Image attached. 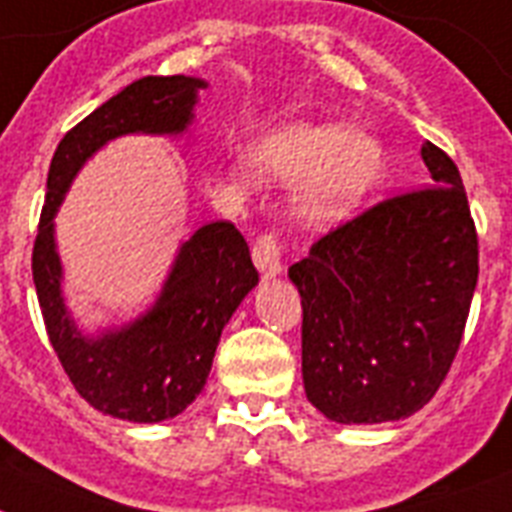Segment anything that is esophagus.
Here are the masks:
<instances>
[{
  "label": "esophagus",
  "instance_id": "esophagus-1",
  "mask_svg": "<svg viewBox=\"0 0 512 512\" xmlns=\"http://www.w3.org/2000/svg\"><path fill=\"white\" fill-rule=\"evenodd\" d=\"M252 260H255L257 270L268 278L278 276L284 270V265H281V249H278L276 239L268 234L260 236L255 242V247H252Z\"/></svg>",
  "mask_w": 512,
  "mask_h": 512
}]
</instances>
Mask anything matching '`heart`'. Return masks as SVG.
<instances>
[{"label": "heart", "mask_w": 512, "mask_h": 512, "mask_svg": "<svg viewBox=\"0 0 512 512\" xmlns=\"http://www.w3.org/2000/svg\"><path fill=\"white\" fill-rule=\"evenodd\" d=\"M249 165L260 178L297 181L294 213L310 226H328L352 215L376 189L384 149L365 131L336 123L294 120L270 128L252 144Z\"/></svg>", "instance_id": "heart-1"}]
</instances>
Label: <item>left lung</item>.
Listing matches in <instances>:
<instances>
[{
	"instance_id": "left-lung-1",
	"label": "left lung",
	"mask_w": 512,
	"mask_h": 512,
	"mask_svg": "<svg viewBox=\"0 0 512 512\" xmlns=\"http://www.w3.org/2000/svg\"><path fill=\"white\" fill-rule=\"evenodd\" d=\"M434 186L384 199L289 268L302 297V381L328 421L418 413L458 355L479 239L458 165L426 141Z\"/></svg>"
}]
</instances>
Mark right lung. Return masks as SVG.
<instances>
[{
  "instance_id": "right-lung-1",
  "label": "right lung",
  "mask_w": 512,
  "mask_h": 512,
  "mask_svg": "<svg viewBox=\"0 0 512 512\" xmlns=\"http://www.w3.org/2000/svg\"><path fill=\"white\" fill-rule=\"evenodd\" d=\"M199 89H207V81L191 76H147L128 83L65 134L49 165L47 199L33 244L41 315L76 392L99 413L120 421H168L197 400L223 326L257 286V270L234 223L215 220L181 244L147 313L126 326L83 334L62 297L54 215L78 170L107 141L128 134H184L194 120Z\"/></svg>"
}]
</instances>
